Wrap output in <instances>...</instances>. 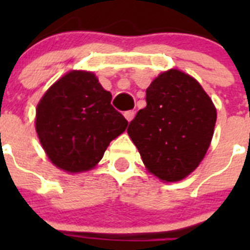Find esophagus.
Returning a JSON list of instances; mask_svg holds the SVG:
<instances>
[{
    "mask_svg": "<svg viewBox=\"0 0 250 250\" xmlns=\"http://www.w3.org/2000/svg\"><path fill=\"white\" fill-rule=\"evenodd\" d=\"M124 116H125V119H126V120L130 123V121L134 119V116H135V111H134V110H129V111H125V112H124Z\"/></svg>",
    "mask_w": 250,
    "mask_h": 250,
    "instance_id": "obj_1",
    "label": "esophagus"
}]
</instances>
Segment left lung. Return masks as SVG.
I'll list each match as a JSON object with an SVG mask.
<instances>
[{
	"mask_svg": "<svg viewBox=\"0 0 250 250\" xmlns=\"http://www.w3.org/2000/svg\"><path fill=\"white\" fill-rule=\"evenodd\" d=\"M216 110L200 83L179 70L159 75L146 89V106L127 134L150 173L179 182L198 167L209 149Z\"/></svg>",
	"mask_w": 250,
	"mask_h": 250,
	"instance_id": "left-lung-1",
	"label": "left lung"
}]
</instances>
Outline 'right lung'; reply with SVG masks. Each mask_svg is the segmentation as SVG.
<instances>
[{"label":"right lung","instance_id":"right-lung-1","mask_svg":"<svg viewBox=\"0 0 250 250\" xmlns=\"http://www.w3.org/2000/svg\"><path fill=\"white\" fill-rule=\"evenodd\" d=\"M111 98L92 72L76 70L46 91L36 109V131L52 164L81 173L103 159L110 141L127 126Z\"/></svg>","mask_w":250,"mask_h":250}]
</instances>
